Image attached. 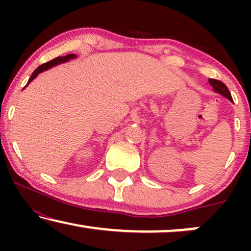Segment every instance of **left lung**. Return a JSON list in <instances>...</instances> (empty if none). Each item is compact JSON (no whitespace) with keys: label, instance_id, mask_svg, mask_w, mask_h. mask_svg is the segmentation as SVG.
Returning a JSON list of instances; mask_svg holds the SVG:
<instances>
[{"label":"left lung","instance_id":"8db88e82","mask_svg":"<svg viewBox=\"0 0 251 251\" xmlns=\"http://www.w3.org/2000/svg\"><path fill=\"white\" fill-rule=\"evenodd\" d=\"M209 83L214 89L215 92H217V94L224 96L225 98H227L229 101H233L232 100V96H231V92L227 89V87L223 83V82L218 81V80H214V78H209Z\"/></svg>","mask_w":251,"mask_h":251}]
</instances>
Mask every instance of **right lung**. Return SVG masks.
<instances>
[{"label": "right lung", "instance_id": "obj_1", "mask_svg": "<svg viewBox=\"0 0 251 251\" xmlns=\"http://www.w3.org/2000/svg\"><path fill=\"white\" fill-rule=\"evenodd\" d=\"M74 58H76V54L72 53V54H67V56H65V57H57V58H54V59H52V60L48 61V63H46V64H42V65H41V66L37 67L36 70L33 72V74L30 75V77H29L28 82H27V84L30 83V82H32L34 78H35L40 73H42V72L49 70V68L53 67V66H57V65H59V64L66 63V61L71 60V59H74Z\"/></svg>", "mask_w": 251, "mask_h": 251}]
</instances>
